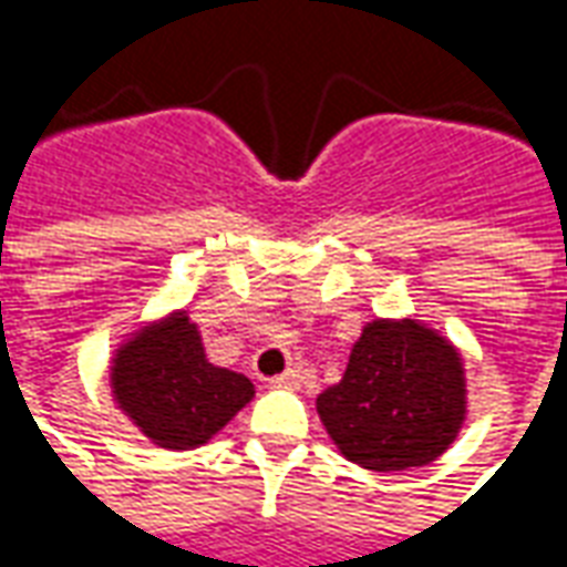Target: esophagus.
Returning <instances> with one entry per match:
<instances>
[{
	"instance_id": "obj_1",
	"label": "esophagus",
	"mask_w": 567,
	"mask_h": 567,
	"mask_svg": "<svg viewBox=\"0 0 567 567\" xmlns=\"http://www.w3.org/2000/svg\"><path fill=\"white\" fill-rule=\"evenodd\" d=\"M300 382H303V370L291 368L279 373V377H272L270 385L272 389H300Z\"/></svg>"
}]
</instances>
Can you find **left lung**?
<instances>
[{
	"mask_svg": "<svg viewBox=\"0 0 567 567\" xmlns=\"http://www.w3.org/2000/svg\"><path fill=\"white\" fill-rule=\"evenodd\" d=\"M464 368L450 340L413 319H377L358 337L343 380L316 398L328 434L368 471L440 458L464 422Z\"/></svg>",
	"mask_w": 567,
	"mask_h": 567,
	"instance_id": "left-lung-1",
	"label": "left lung"
}]
</instances>
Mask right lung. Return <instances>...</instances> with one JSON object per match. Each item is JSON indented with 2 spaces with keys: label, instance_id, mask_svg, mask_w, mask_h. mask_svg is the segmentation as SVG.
<instances>
[{
  "label": "right lung",
  "instance_id": "right-lung-1",
  "mask_svg": "<svg viewBox=\"0 0 567 567\" xmlns=\"http://www.w3.org/2000/svg\"><path fill=\"white\" fill-rule=\"evenodd\" d=\"M112 392L157 446L194 450L255 398V385L243 373L209 364L197 324L187 312H173L117 349Z\"/></svg>",
  "mask_w": 567,
  "mask_h": 567
}]
</instances>
